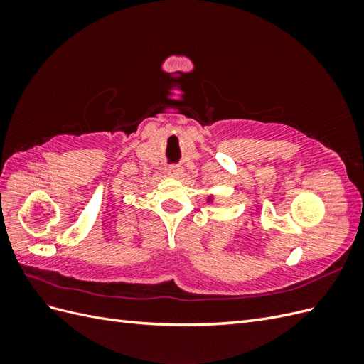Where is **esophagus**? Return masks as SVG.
Listing matches in <instances>:
<instances>
[{
	"mask_svg": "<svg viewBox=\"0 0 364 364\" xmlns=\"http://www.w3.org/2000/svg\"><path fill=\"white\" fill-rule=\"evenodd\" d=\"M168 173H170V176H173V178L181 179L182 174H183L182 165H170V167H168Z\"/></svg>",
	"mask_w": 364,
	"mask_h": 364,
	"instance_id": "1",
	"label": "esophagus"
}]
</instances>
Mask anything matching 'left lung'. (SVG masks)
I'll use <instances>...</instances> for the list:
<instances>
[{
	"mask_svg": "<svg viewBox=\"0 0 364 364\" xmlns=\"http://www.w3.org/2000/svg\"><path fill=\"white\" fill-rule=\"evenodd\" d=\"M208 202H213V197H208Z\"/></svg>",
	"mask_w": 364,
	"mask_h": 364,
	"instance_id": "1",
	"label": "left lung"
}]
</instances>
